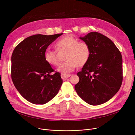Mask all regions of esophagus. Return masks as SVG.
Listing matches in <instances>:
<instances>
[{
  "mask_svg": "<svg viewBox=\"0 0 135 135\" xmlns=\"http://www.w3.org/2000/svg\"><path fill=\"white\" fill-rule=\"evenodd\" d=\"M71 75V74H61V77L63 79V80H66L67 78L70 77Z\"/></svg>",
  "mask_w": 135,
  "mask_h": 135,
  "instance_id": "esophagus-1",
  "label": "esophagus"
}]
</instances>
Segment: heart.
Listing matches in <instances>:
<instances>
[{"mask_svg":"<svg viewBox=\"0 0 135 135\" xmlns=\"http://www.w3.org/2000/svg\"><path fill=\"white\" fill-rule=\"evenodd\" d=\"M56 47L58 50L66 49L67 52L65 59L67 60L59 65L57 70L66 74L74 71L77 66L81 67L85 65L91 56V49L89 44L71 36H67L57 42ZM44 59L52 66H57L58 59L55 50L47 49L44 52Z\"/></svg>","mask_w":135,"mask_h":135,"instance_id":"1","label":"heart"}]
</instances>
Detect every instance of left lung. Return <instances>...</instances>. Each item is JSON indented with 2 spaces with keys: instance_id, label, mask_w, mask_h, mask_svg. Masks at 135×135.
Masks as SVG:
<instances>
[{
  "instance_id": "1",
  "label": "left lung",
  "mask_w": 135,
  "mask_h": 135,
  "mask_svg": "<svg viewBox=\"0 0 135 135\" xmlns=\"http://www.w3.org/2000/svg\"><path fill=\"white\" fill-rule=\"evenodd\" d=\"M90 46L91 56L77 73L74 88L78 96L91 105H99L112 98L122 82V58L110 39L96 32L79 37Z\"/></svg>"
}]
</instances>
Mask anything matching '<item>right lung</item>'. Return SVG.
<instances>
[{
	"instance_id": "obj_1",
	"label": "right lung",
	"mask_w": 135,
	"mask_h": 135,
	"mask_svg": "<svg viewBox=\"0 0 135 135\" xmlns=\"http://www.w3.org/2000/svg\"><path fill=\"white\" fill-rule=\"evenodd\" d=\"M63 33L27 37L14 48L12 56L11 76L14 86L31 103L43 104L57 95L63 81L61 74L44 59L48 47Z\"/></svg>"
}]
</instances>
